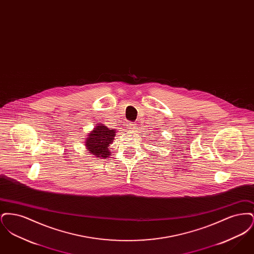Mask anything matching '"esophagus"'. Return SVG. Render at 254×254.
Here are the masks:
<instances>
[{"instance_id": "1", "label": "esophagus", "mask_w": 254, "mask_h": 254, "mask_svg": "<svg viewBox=\"0 0 254 254\" xmlns=\"http://www.w3.org/2000/svg\"><path fill=\"white\" fill-rule=\"evenodd\" d=\"M127 126H128V128H130V129H135L137 127L135 123H129Z\"/></svg>"}]
</instances>
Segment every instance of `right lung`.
Returning a JSON list of instances; mask_svg holds the SVG:
<instances>
[{
    "label": "right lung",
    "instance_id": "1",
    "mask_svg": "<svg viewBox=\"0 0 254 254\" xmlns=\"http://www.w3.org/2000/svg\"><path fill=\"white\" fill-rule=\"evenodd\" d=\"M115 137V130L109 129L105 126L98 125L94 130L88 134L85 145L91 154L96 157L107 158L110 155L109 145L112 144V140Z\"/></svg>",
    "mask_w": 254,
    "mask_h": 254
}]
</instances>
